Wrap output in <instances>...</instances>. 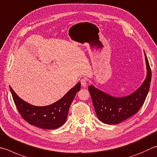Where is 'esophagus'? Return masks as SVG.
Instances as JSON below:
<instances>
[{"mask_svg":"<svg viewBox=\"0 0 157 157\" xmlns=\"http://www.w3.org/2000/svg\"><path fill=\"white\" fill-rule=\"evenodd\" d=\"M80 82H81V84H82V86H83V87H86V79H82L81 80H80Z\"/></svg>","mask_w":157,"mask_h":157,"instance_id":"esophagus-1","label":"esophagus"}]
</instances>
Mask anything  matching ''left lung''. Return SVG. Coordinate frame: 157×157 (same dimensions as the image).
Wrapping results in <instances>:
<instances>
[{
    "label": "left lung",
    "mask_w": 157,
    "mask_h": 157,
    "mask_svg": "<svg viewBox=\"0 0 157 157\" xmlns=\"http://www.w3.org/2000/svg\"><path fill=\"white\" fill-rule=\"evenodd\" d=\"M147 74L143 83L135 91L124 97L112 96L91 84L88 86L98 119L106 124H117L135 115L143 106L150 89L151 69L144 52Z\"/></svg>",
    "instance_id": "left-lung-1"
}]
</instances>
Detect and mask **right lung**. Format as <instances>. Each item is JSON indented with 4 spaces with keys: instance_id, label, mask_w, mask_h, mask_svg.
Masks as SVG:
<instances>
[{
    "instance_id": "add662e5",
    "label": "right lung",
    "mask_w": 157,
    "mask_h": 157,
    "mask_svg": "<svg viewBox=\"0 0 157 157\" xmlns=\"http://www.w3.org/2000/svg\"><path fill=\"white\" fill-rule=\"evenodd\" d=\"M78 82L58 101L45 106H33L22 99L10 86L13 99L25 121L31 125L42 129L53 130L63 125L67 120L68 113L76 93L80 90Z\"/></svg>"
}]
</instances>
